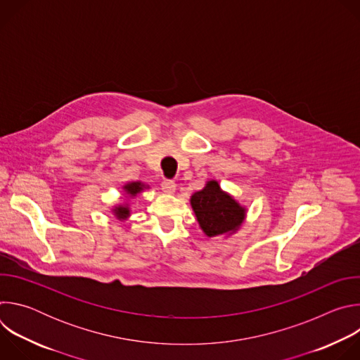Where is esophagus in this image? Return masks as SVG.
<instances>
[{"label": "esophagus", "mask_w": 360, "mask_h": 360, "mask_svg": "<svg viewBox=\"0 0 360 360\" xmlns=\"http://www.w3.org/2000/svg\"><path fill=\"white\" fill-rule=\"evenodd\" d=\"M161 188H162V191H164L165 193L172 195V193H175L176 185H175V182H174V181H171V179H165V181L161 184Z\"/></svg>", "instance_id": "34e87169"}]
</instances>
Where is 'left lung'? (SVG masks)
Listing matches in <instances>:
<instances>
[{"label":"left lung","mask_w":360,"mask_h":360,"mask_svg":"<svg viewBox=\"0 0 360 360\" xmlns=\"http://www.w3.org/2000/svg\"><path fill=\"white\" fill-rule=\"evenodd\" d=\"M191 207L202 232L208 238L231 236L246 219V207L229 192L224 191L217 179H210L200 191L192 193Z\"/></svg>","instance_id":"obj_1"}]
</instances>
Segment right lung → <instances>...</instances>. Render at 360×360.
Listing matches in <instances>:
<instances>
[{
    "label": "right lung",
    "mask_w": 360,
    "mask_h": 360,
    "mask_svg": "<svg viewBox=\"0 0 360 360\" xmlns=\"http://www.w3.org/2000/svg\"><path fill=\"white\" fill-rule=\"evenodd\" d=\"M145 189H149V185L141 182V181H132V182H127L122 185V191H124V198L125 202L124 203H117L111 208V212L114 214V217L121 221L125 222L129 217H131V205L129 202L134 200L139 193H142Z\"/></svg>",
    "instance_id": "right-lung-1"
}]
</instances>
